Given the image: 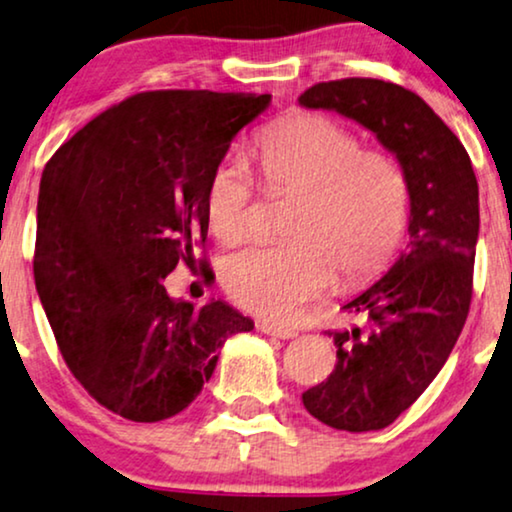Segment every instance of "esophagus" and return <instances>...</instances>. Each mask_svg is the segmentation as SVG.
<instances>
[{
    "mask_svg": "<svg viewBox=\"0 0 512 512\" xmlns=\"http://www.w3.org/2000/svg\"><path fill=\"white\" fill-rule=\"evenodd\" d=\"M257 330L264 332V335L278 337V339H295L297 337L295 330H285V327H278L274 323H260L257 325Z\"/></svg>",
    "mask_w": 512,
    "mask_h": 512,
    "instance_id": "esophagus-1",
    "label": "esophagus"
}]
</instances>
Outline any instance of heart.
Wrapping results in <instances>:
<instances>
[{
  "mask_svg": "<svg viewBox=\"0 0 512 512\" xmlns=\"http://www.w3.org/2000/svg\"><path fill=\"white\" fill-rule=\"evenodd\" d=\"M260 161L267 185L297 192L285 234L290 241L229 255L220 276L243 309L290 320L337 283L384 269L405 236L410 187L403 168L379 149H360L337 119L302 112L264 135ZM252 170L227 156L210 173L203 210L210 234L238 243L250 227Z\"/></svg>",
  "mask_w": 512,
  "mask_h": 512,
  "instance_id": "1",
  "label": "heart"
}]
</instances>
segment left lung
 <instances>
[{
	"label": "left lung",
	"instance_id": "1",
	"mask_svg": "<svg viewBox=\"0 0 512 512\" xmlns=\"http://www.w3.org/2000/svg\"><path fill=\"white\" fill-rule=\"evenodd\" d=\"M367 128L395 154L410 187L407 248L342 309L367 330L327 332L337 365L302 403L337 431H379L410 407L447 363L473 295L480 231L478 180L461 140L407 88L381 79L323 81L299 95Z\"/></svg>",
	"mask_w": 512,
	"mask_h": 512
}]
</instances>
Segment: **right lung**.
Returning <instances> with one entry per match:
<instances>
[{
  "label": "right lung",
  "instance_id": "1",
  "mask_svg": "<svg viewBox=\"0 0 512 512\" xmlns=\"http://www.w3.org/2000/svg\"><path fill=\"white\" fill-rule=\"evenodd\" d=\"M269 105V93H138L46 163L34 283L70 372L119 417H175L213 377L224 342L255 327L222 299L201 309L173 299L163 278L196 262L208 177Z\"/></svg>",
  "mask_w": 512,
  "mask_h": 512
}]
</instances>
